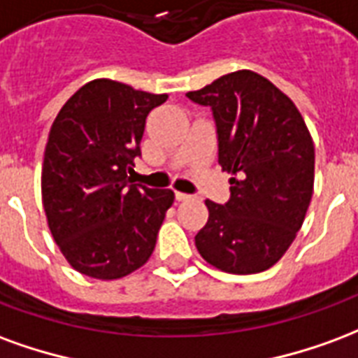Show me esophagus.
<instances>
[{
    "label": "esophagus",
    "instance_id": "1",
    "mask_svg": "<svg viewBox=\"0 0 358 358\" xmlns=\"http://www.w3.org/2000/svg\"><path fill=\"white\" fill-rule=\"evenodd\" d=\"M176 198H177V200H179V202H185V200H189L190 194H185V192H179V190H177Z\"/></svg>",
    "mask_w": 358,
    "mask_h": 358
}]
</instances>
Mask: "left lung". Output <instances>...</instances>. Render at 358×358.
<instances>
[{"label": "left lung", "instance_id": "left-lung-1", "mask_svg": "<svg viewBox=\"0 0 358 358\" xmlns=\"http://www.w3.org/2000/svg\"><path fill=\"white\" fill-rule=\"evenodd\" d=\"M187 96L211 108L219 164L233 173L227 204L206 200L210 217L194 236L198 252L225 273L267 271L286 254L311 204L315 145L303 116L252 70L221 76Z\"/></svg>", "mask_w": 358, "mask_h": 358}]
</instances>
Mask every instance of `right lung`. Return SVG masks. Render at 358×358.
Masks as SVG:
<instances>
[{
    "label": "right lung",
    "mask_w": 358,
    "mask_h": 358,
    "mask_svg": "<svg viewBox=\"0 0 358 358\" xmlns=\"http://www.w3.org/2000/svg\"><path fill=\"white\" fill-rule=\"evenodd\" d=\"M168 95L93 80L57 114L41 169L47 225L66 262L116 280L148 262L176 194L131 181L148 112Z\"/></svg>",
    "instance_id": "right-lung-1"
}]
</instances>
